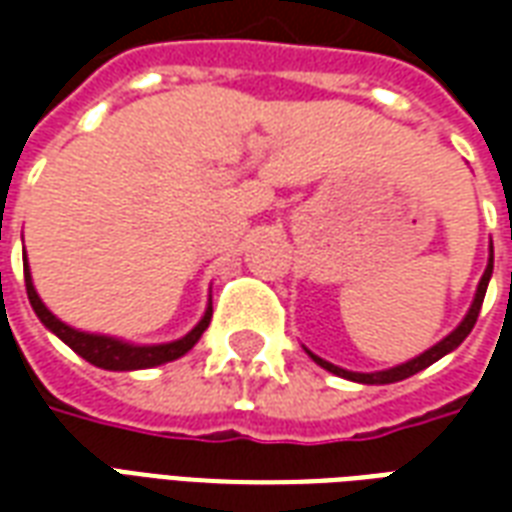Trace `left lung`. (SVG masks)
Wrapping results in <instances>:
<instances>
[{
	"mask_svg": "<svg viewBox=\"0 0 512 512\" xmlns=\"http://www.w3.org/2000/svg\"><path fill=\"white\" fill-rule=\"evenodd\" d=\"M491 274H494V246H491V257H488V266H485L483 279H480L477 293H474L472 307H469V312H466V318L458 323V329H452V332L447 334L441 343H436L433 348H428L425 354H419L417 359H411V362H406V365L389 367V370H378V373H354V370H343V367L326 362V359L315 356L312 351H307V354H310L312 359H315V362L323 367V370H329V373H334V376H340V378H348V381H356V384H395V381H403V378L414 376V373H419V370L430 367L433 362H439L441 356H447L450 351H455V348H458V345H461L463 340L469 337V332L474 329V323H477V315H480V307H483L485 290H488V279H491Z\"/></svg>",
	"mask_w": 512,
	"mask_h": 512,
	"instance_id": "obj_1",
	"label": "left lung"
}]
</instances>
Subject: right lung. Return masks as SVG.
<instances>
[{
  "label": "right lung",
  "mask_w": 512,
  "mask_h": 512,
  "mask_svg": "<svg viewBox=\"0 0 512 512\" xmlns=\"http://www.w3.org/2000/svg\"><path fill=\"white\" fill-rule=\"evenodd\" d=\"M24 282H27V296L32 310L40 318V323L60 337L62 343L73 348L76 354L87 359L90 365L104 367V370H145V367H158L164 362H172V359H180L183 354H189L191 348L197 345V340L202 337V332L208 329L211 323L213 307L208 301V310L202 315V321L191 329L186 337L180 340H172V343H158V345H134L126 343V340H117V337H106V334H90L79 332L68 323H62L54 312H49V307L40 301L38 290L32 285V274H29L27 255H24Z\"/></svg>",
  "instance_id": "1"
}]
</instances>
